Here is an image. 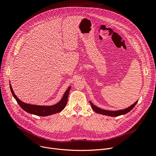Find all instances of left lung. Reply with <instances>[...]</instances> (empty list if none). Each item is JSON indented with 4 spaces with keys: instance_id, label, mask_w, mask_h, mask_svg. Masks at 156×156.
<instances>
[{
    "instance_id": "1",
    "label": "left lung",
    "mask_w": 156,
    "mask_h": 156,
    "mask_svg": "<svg viewBox=\"0 0 156 156\" xmlns=\"http://www.w3.org/2000/svg\"><path fill=\"white\" fill-rule=\"evenodd\" d=\"M138 101H136L134 104H132L131 105H130L129 107H127L125 109L119 110H116V111H111V110H104V109H102L99 107H98L97 106L94 105L91 101H90V104L91 105L92 108L94 110V111H95L96 113L102 114V115H104L110 116V117H117V116L124 115V114H126L128 113L129 111L131 110L133 108V107H134L136 105Z\"/></svg>"
}]
</instances>
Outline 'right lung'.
Instances as JSON below:
<instances>
[{"label": "right lung", "instance_id": "1", "mask_svg": "<svg viewBox=\"0 0 156 156\" xmlns=\"http://www.w3.org/2000/svg\"><path fill=\"white\" fill-rule=\"evenodd\" d=\"M10 87L13 96L16 99L17 103L19 104L21 108H23L25 111H26L29 114L36 115L37 116L45 117L58 113L61 112V111L65 108L66 103H67L68 96L71 86H70L68 88V90L65 91L62 99L58 103L53 105H37L25 103L23 102H22L21 100H20L15 94L10 84Z\"/></svg>", "mask_w": 156, "mask_h": 156}]
</instances>
